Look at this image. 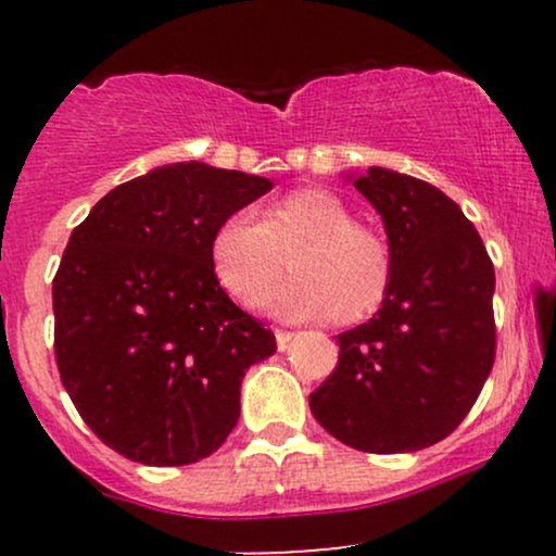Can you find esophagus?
<instances>
[{
  "label": "esophagus",
  "instance_id": "esophagus-1",
  "mask_svg": "<svg viewBox=\"0 0 556 556\" xmlns=\"http://www.w3.org/2000/svg\"><path fill=\"white\" fill-rule=\"evenodd\" d=\"M274 337H277V348H279V350H287V348H290L292 337H295V334H292V331L277 329V331H274Z\"/></svg>",
  "mask_w": 556,
  "mask_h": 556
}]
</instances>
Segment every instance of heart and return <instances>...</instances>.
<instances>
[{"label": "heart", "mask_w": 556, "mask_h": 556, "mask_svg": "<svg viewBox=\"0 0 556 556\" xmlns=\"http://www.w3.org/2000/svg\"><path fill=\"white\" fill-rule=\"evenodd\" d=\"M295 277L271 292L277 316L361 321L384 303L392 287V248L376 227L355 222L353 208L324 188L292 190L261 219L235 212L208 242L216 282L240 305H253L285 271Z\"/></svg>", "instance_id": "1"}]
</instances>
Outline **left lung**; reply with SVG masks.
Segmentation results:
<instances>
[{
    "label": "left lung",
    "mask_w": 556,
    "mask_h": 556,
    "mask_svg": "<svg viewBox=\"0 0 556 556\" xmlns=\"http://www.w3.org/2000/svg\"><path fill=\"white\" fill-rule=\"evenodd\" d=\"M353 185L381 214L392 287L311 394V413L342 444L374 455L450 437L486 384L496 353L494 264L452 198L418 177L371 167Z\"/></svg>",
    "instance_id": "8db88e82"
}]
</instances>
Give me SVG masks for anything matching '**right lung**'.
I'll return each instance as SVG.
<instances>
[{"label": "right lung", "instance_id": "right-lung-1", "mask_svg": "<svg viewBox=\"0 0 556 556\" xmlns=\"http://www.w3.org/2000/svg\"><path fill=\"white\" fill-rule=\"evenodd\" d=\"M271 180L180 162L117 185L70 235L52 282L54 355L88 429L127 460L190 465L240 418L271 329L216 282L208 242Z\"/></svg>", "mask_w": 556, "mask_h": 556}]
</instances>
